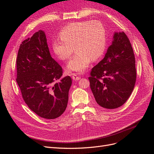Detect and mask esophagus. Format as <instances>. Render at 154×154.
<instances>
[{"label": "esophagus", "mask_w": 154, "mask_h": 154, "mask_svg": "<svg viewBox=\"0 0 154 154\" xmlns=\"http://www.w3.org/2000/svg\"><path fill=\"white\" fill-rule=\"evenodd\" d=\"M72 79L74 81H78L81 79V77L78 76L76 73H73L72 74Z\"/></svg>", "instance_id": "esophagus-1"}]
</instances>
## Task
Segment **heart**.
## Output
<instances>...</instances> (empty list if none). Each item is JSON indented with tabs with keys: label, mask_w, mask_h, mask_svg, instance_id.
Listing matches in <instances>:
<instances>
[{
	"label": "heart",
	"mask_w": 154,
	"mask_h": 154,
	"mask_svg": "<svg viewBox=\"0 0 154 154\" xmlns=\"http://www.w3.org/2000/svg\"><path fill=\"white\" fill-rule=\"evenodd\" d=\"M59 39L52 43V49L57 57L68 59L75 49L76 54L67 65L69 72L82 73L91 60L99 59L106 50V32L99 20H86L70 23L59 33Z\"/></svg>",
	"instance_id": "obj_1"
}]
</instances>
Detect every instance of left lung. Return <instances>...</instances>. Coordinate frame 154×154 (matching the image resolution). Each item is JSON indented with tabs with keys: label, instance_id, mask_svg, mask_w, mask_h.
Segmentation results:
<instances>
[{
	"label": "left lung",
	"instance_id": "obj_1",
	"mask_svg": "<svg viewBox=\"0 0 154 154\" xmlns=\"http://www.w3.org/2000/svg\"><path fill=\"white\" fill-rule=\"evenodd\" d=\"M96 102L107 109L121 106L130 97L136 81L135 59L125 32L115 33L104 59L88 77Z\"/></svg>",
	"mask_w": 154,
	"mask_h": 154
}]
</instances>
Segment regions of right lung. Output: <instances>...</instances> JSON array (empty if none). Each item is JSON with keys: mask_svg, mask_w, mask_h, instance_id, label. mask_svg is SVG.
I'll use <instances>...</instances> for the list:
<instances>
[{"mask_svg": "<svg viewBox=\"0 0 154 154\" xmlns=\"http://www.w3.org/2000/svg\"><path fill=\"white\" fill-rule=\"evenodd\" d=\"M51 57L45 32H35L20 44L17 58L16 81L31 110L41 117L54 119L65 111L72 79Z\"/></svg>", "mask_w": 154, "mask_h": 154, "instance_id": "right-lung-1", "label": "right lung"}]
</instances>
